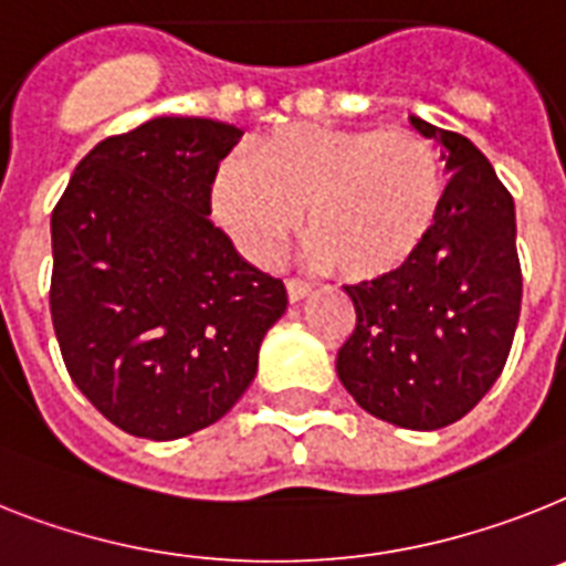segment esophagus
Instances as JSON below:
<instances>
[{"label":"esophagus","instance_id":"34e87169","mask_svg":"<svg viewBox=\"0 0 566 566\" xmlns=\"http://www.w3.org/2000/svg\"><path fill=\"white\" fill-rule=\"evenodd\" d=\"M307 293H311V284L307 282H298V279H291V282H287V298H291V302H302Z\"/></svg>","mask_w":566,"mask_h":566}]
</instances>
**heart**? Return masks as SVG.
<instances>
[{
    "label": "heart",
    "instance_id": "obj_1",
    "mask_svg": "<svg viewBox=\"0 0 566 566\" xmlns=\"http://www.w3.org/2000/svg\"><path fill=\"white\" fill-rule=\"evenodd\" d=\"M434 146L408 129L296 123L218 172L212 203L247 253L273 259L305 212L316 259L345 279L400 270L426 244L443 207Z\"/></svg>",
    "mask_w": 566,
    "mask_h": 566
}]
</instances>
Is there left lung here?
Returning <instances> with one entry per match:
<instances>
[{"mask_svg": "<svg viewBox=\"0 0 566 566\" xmlns=\"http://www.w3.org/2000/svg\"><path fill=\"white\" fill-rule=\"evenodd\" d=\"M452 180L426 244L400 270L348 284L356 327L336 374L368 415L434 431L469 415L501 377L517 316L515 201L469 137L411 117Z\"/></svg>", "mask_w": 566, "mask_h": 566, "instance_id": "obj_1", "label": "left lung"}]
</instances>
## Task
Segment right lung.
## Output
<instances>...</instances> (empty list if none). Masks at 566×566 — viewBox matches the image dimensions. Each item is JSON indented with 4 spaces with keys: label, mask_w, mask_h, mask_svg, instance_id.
Returning <instances> with one entry per match:
<instances>
[{
    "label": "right lung",
    "mask_w": 566,
    "mask_h": 566,
    "mask_svg": "<svg viewBox=\"0 0 566 566\" xmlns=\"http://www.w3.org/2000/svg\"><path fill=\"white\" fill-rule=\"evenodd\" d=\"M244 132L155 117L99 140L51 212V322L74 386L126 434L178 440L230 411L287 311L210 218Z\"/></svg>",
    "instance_id": "add662e5"
}]
</instances>
